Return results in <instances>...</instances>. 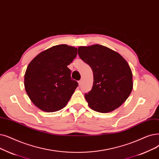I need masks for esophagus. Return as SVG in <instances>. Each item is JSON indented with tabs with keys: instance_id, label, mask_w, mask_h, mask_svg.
<instances>
[{
	"instance_id": "obj_1",
	"label": "esophagus",
	"mask_w": 159,
	"mask_h": 159,
	"mask_svg": "<svg viewBox=\"0 0 159 159\" xmlns=\"http://www.w3.org/2000/svg\"><path fill=\"white\" fill-rule=\"evenodd\" d=\"M81 84H82V80H79V86H81Z\"/></svg>"
}]
</instances>
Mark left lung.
Returning a JSON list of instances; mask_svg holds the SVG:
<instances>
[{
    "label": "left lung",
    "mask_w": 159,
    "mask_h": 159,
    "mask_svg": "<svg viewBox=\"0 0 159 159\" xmlns=\"http://www.w3.org/2000/svg\"><path fill=\"white\" fill-rule=\"evenodd\" d=\"M78 54L93 73V87L84 95L89 107L101 113L120 107L133 87V73L127 61L119 53L98 44L79 47Z\"/></svg>",
    "instance_id": "1"
}]
</instances>
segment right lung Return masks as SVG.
Instances as JSON below:
<instances>
[{
    "label": "right lung",
    "instance_id": "obj_1",
    "mask_svg": "<svg viewBox=\"0 0 159 159\" xmlns=\"http://www.w3.org/2000/svg\"><path fill=\"white\" fill-rule=\"evenodd\" d=\"M77 54V48L58 45L40 52L30 61L24 84L34 105L47 112L58 111L66 105L78 86L67 67Z\"/></svg>",
    "mask_w": 159,
    "mask_h": 159
}]
</instances>
